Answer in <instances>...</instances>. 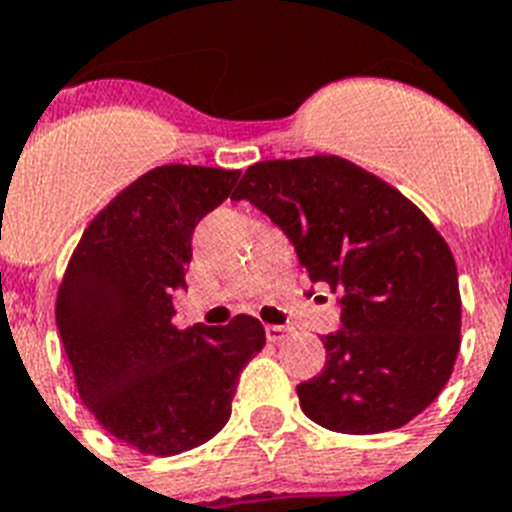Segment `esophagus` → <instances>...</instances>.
<instances>
[{
    "label": "esophagus",
    "instance_id": "esophagus-1",
    "mask_svg": "<svg viewBox=\"0 0 512 512\" xmlns=\"http://www.w3.org/2000/svg\"><path fill=\"white\" fill-rule=\"evenodd\" d=\"M265 336H268L270 343H281L283 338L289 336V330L281 328V325H265Z\"/></svg>",
    "mask_w": 512,
    "mask_h": 512
}]
</instances>
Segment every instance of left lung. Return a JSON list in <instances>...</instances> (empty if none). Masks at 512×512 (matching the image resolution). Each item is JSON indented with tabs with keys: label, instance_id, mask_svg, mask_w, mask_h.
I'll return each instance as SVG.
<instances>
[{
	"label": "left lung",
	"instance_id": "obj_1",
	"mask_svg": "<svg viewBox=\"0 0 512 512\" xmlns=\"http://www.w3.org/2000/svg\"><path fill=\"white\" fill-rule=\"evenodd\" d=\"M231 200L263 210L309 281L338 294L325 369L296 385L304 414L343 435L390 432L422 414L461 349L453 252L422 210L338 156L255 163Z\"/></svg>",
	"mask_w": 512,
	"mask_h": 512
}]
</instances>
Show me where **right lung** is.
Returning a JSON list of instances; mask_svg holds the SVG:
<instances>
[{
	"mask_svg": "<svg viewBox=\"0 0 512 512\" xmlns=\"http://www.w3.org/2000/svg\"><path fill=\"white\" fill-rule=\"evenodd\" d=\"M239 171L158 166L85 229L57 296L77 393L101 427L140 453L176 455L216 437L239 372L265 346L255 317L174 325L192 231L231 195Z\"/></svg>",
	"mask_w": 512,
	"mask_h": 512,
	"instance_id": "1",
	"label": "right lung"
}]
</instances>
